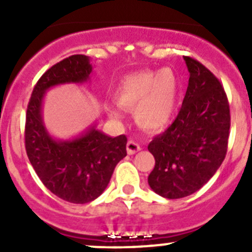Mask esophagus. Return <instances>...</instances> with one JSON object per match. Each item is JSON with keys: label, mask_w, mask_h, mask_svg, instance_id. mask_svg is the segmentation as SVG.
<instances>
[{"label": "esophagus", "mask_w": 252, "mask_h": 252, "mask_svg": "<svg viewBox=\"0 0 252 252\" xmlns=\"http://www.w3.org/2000/svg\"><path fill=\"white\" fill-rule=\"evenodd\" d=\"M141 147L138 142L133 141V140H129L128 144H126V151H128L129 155H134L136 154L138 151H140Z\"/></svg>", "instance_id": "1"}]
</instances>
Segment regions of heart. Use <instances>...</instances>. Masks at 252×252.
<instances>
[{
	"label": "heart",
	"mask_w": 252,
	"mask_h": 252,
	"mask_svg": "<svg viewBox=\"0 0 252 252\" xmlns=\"http://www.w3.org/2000/svg\"><path fill=\"white\" fill-rule=\"evenodd\" d=\"M118 105L106 103L111 118L123 116L122 108L134 111L135 121L147 130H159L171 123L177 108L178 80L171 69L134 73L121 81L114 91Z\"/></svg>",
	"instance_id": "obj_1"
}]
</instances>
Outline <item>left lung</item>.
<instances>
[{
    "label": "left lung",
    "instance_id": "obj_1",
    "mask_svg": "<svg viewBox=\"0 0 252 252\" xmlns=\"http://www.w3.org/2000/svg\"><path fill=\"white\" fill-rule=\"evenodd\" d=\"M189 84L177 118L147 149L155 168L147 182L166 199L194 194L215 175L227 154L229 103L220 80L194 58L184 57Z\"/></svg>",
    "mask_w": 252,
    "mask_h": 252
}]
</instances>
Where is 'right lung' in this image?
Wrapping results in <instances>:
<instances>
[{
    "mask_svg": "<svg viewBox=\"0 0 252 252\" xmlns=\"http://www.w3.org/2000/svg\"><path fill=\"white\" fill-rule=\"evenodd\" d=\"M91 58L74 55L52 65L32 90L25 122V150L32 168L51 192L72 204L97 199L110 183L117 163L126 156V136L106 135L93 123L72 139H56L42 118L45 95L63 84L89 81Z\"/></svg>",
    "mask_w": 252,
    "mask_h": 252,
    "instance_id": "add662e5",
    "label": "right lung"
}]
</instances>
